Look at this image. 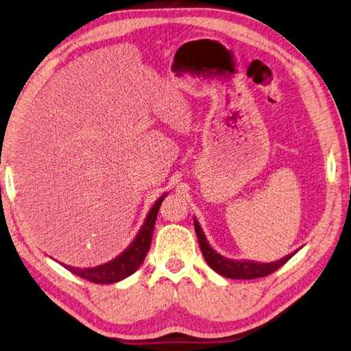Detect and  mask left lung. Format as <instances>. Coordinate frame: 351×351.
Instances as JSON below:
<instances>
[{
  "label": "left lung",
  "instance_id": "8db88e82",
  "mask_svg": "<svg viewBox=\"0 0 351 351\" xmlns=\"http://www.w3.org/2000/svg\"><path fill=\"white\" fill-rule=\"evenodd\" d=\"M193 223H195V231L199 240V246H201L205 262L208 263L211 269H215L217 274H221L222 277H226V278L252 280V278L266 277L269 276V274L280 269V267L283 266L287 260L293 256V254H297V251H293L292 254H289V256L276 260V262H271V263L252 262V260L226 258L211 248L207 237H205L204 231L201 228V225H199V222L196 221V217H193Z\"/></svg>",
  "mask_w": 351,
  "mask_h": 351
}]
</instances>
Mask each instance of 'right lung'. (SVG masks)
I'll list each match as a JSON object with an SVG mask.
<instances>
[{"label": "right lung", "instance_id": "add662e5", "mask_svg": "<svg viewBox=\"0 0 351 351\" xmlns=\"http://www.w3.org/2000/svg\"><path fill=\"white\" fill-rule=\"evenodd\" d=\"M167 193H164L156 199L154 207L147 213L146 221H144L143 226L138 231V234L135 236L128 248L123 251L120 256L112 258L111 262L103 263L94 267H73L70 265H64L68 271L79 276L80 278H85L88 281H93L95 285H111L117 283V281L125 280L126 277L132 276V274L141 266L143 260L146 258L150 243H152V234H154V226L158 216V210L161 207V202Z\"/></svg>", "mask_w": 351, "mask_h": 351}]
</instances>
